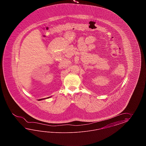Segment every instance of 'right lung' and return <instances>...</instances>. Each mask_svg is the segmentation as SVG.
Wrapping results in <instances>:
<instances>
[{"label": "right lung", "mask_w": 146, "mask_h": 146, "mask_svg": "<svg viewBox=\"0 0 146 146\" xmlns=\"http://www.w3.org/2000/svg\"><path fill=\"white\" fill-rule=\"evenodd\" d=\"M51 96H49V97H47L46 98H44V99H40L37 100L38 101H41V100H43L46 99H48V98H50Z\"/></svg>", "instance_id": "1"}]
</instances>
